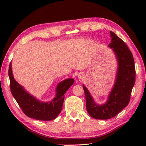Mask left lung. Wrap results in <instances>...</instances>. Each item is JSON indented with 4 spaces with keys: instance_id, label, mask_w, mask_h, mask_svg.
Masks as SVG:
<instances>
[{
    "instance_id": "8db88e82",
    "label": "left lung",
    "mask_w": 146,
    "mask_h": 146,
    "mask_svg": "<svg viewBox=\"0 0 146 146\" xmlns=\"http://www.w3.org/2000/svg\"><path fill=\"white\" fill-rule=\"evenodd\" d=\"M111 43L108 45L116 54L118 68L115 83L104 105L96 104L90 92L84 85L86 110L92 118L106 120L114 117L129 103L132 88L135 82L134 60L125 43L113 32L110 31Z\"/></svg>"
}]
</instances>
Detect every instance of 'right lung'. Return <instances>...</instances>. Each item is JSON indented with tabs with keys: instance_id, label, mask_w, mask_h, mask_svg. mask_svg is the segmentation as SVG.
I'll return each instance as SVG.
<instances>
[{
	"instance_id": "right-lung-1",
	"label": "right lung",
	"mask_w": 146,
	"mask_h": 146,
	"mask_svg": "<svg viewBox=\"0 0 146 146\" xmlns=\"http://www.w3.org/2000/svg\"><path fill=\"white\" fill-rule=\"evenodd\" d=\"M9 76L12 95L22 110L27 117L39 120L48 121L56 118L63 107L64 94L75 82L73 78L64 80L58 84L56 95L53 100L49 102H41L28 94L14 80L12 75L11 63L9 64Z\"/></svg>"
}]
</instances>
